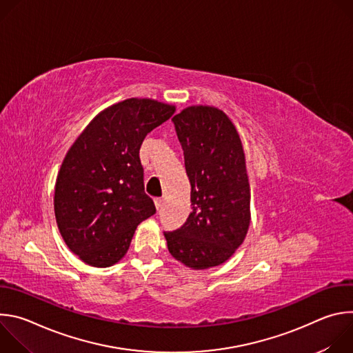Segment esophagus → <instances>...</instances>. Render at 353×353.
I'll return each mask as SVG.
<instances>
[{
	"instance_id": "esophagus-1",
	"label": "esophagus",
	"mask_w": 353,
	"mask_h": 353,
	"mask_svg": "<svg viewBox=\"0 0 353 353\" xmlns=\"http://www.w3.org/2000/svg\"><path fill=\"white\" fill-rule=\"evenodd\" d=\"M155 205H157L158 210H161L162 205H163V199L162 198H155Z\"/></svg>"
}]
</instances>
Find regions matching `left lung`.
I'll list each match as a JSON object with an SVG mask.
<instances>
[{"instance_id":"1","label":"left lung","mask_w":353,"mask_h":353,"mask_svg":"<svg viewBox=\"0 0 353 353\" xmlns=\"http://www.w3.org/2000/svg\"><path fill=\"white\" fill-rule=\"evenodd\" d=\"M184 152L192 211L165 232L170 254L194 270L225 263L250 225V185L239 134L215 108L191 106L172 119Z\"/></svg>"}]
</instances>
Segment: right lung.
Segmentation results:
<instances>
[{"label": "right lung", "mask_w": 353, "mask_h": 353, "mask_svg": "<svg viewBox=\"0 0 353 353\" xmlns=\"http://www.w3.org/2000/svg\"><path fill=\"white\" fill-rule=\"evenodd\" d=\"M150 99H127L96 116L64 158L54 212L68 248L93 267H110L130 247L137 226L157 212L143 188L139 149L174 113Z\"/></svg>", "instance_id": "add662e5"}]
</instances>
